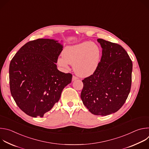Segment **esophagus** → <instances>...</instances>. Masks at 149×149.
<instances>
[{
  "label": "esophagus",
  "instance_id": "obj_1",
  "mask_svg": "<svg viewBox=\"0 0 149 149\" xmlns=\"http://www.w3.org/2000/svg\"><path fill=\"white\" fill-rule=\"evenodd\" d=\"M78 78L77 77H76V76H74V75H73V77H72V81H75V80H76V79H77Z\"/></svg>",
  "mask_w": 149,
  "mask_h": 149
}]
</instances>
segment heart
Returning <instances> with one entry per match:
<instances>
[{
	"label": "heart",
	"mask_w": 149,
	"mask_h": 149,
	"mask_svg": "<svg viewBox=\"0 0 149 149\" xmlns=\"http://www.w3.org/2000/svg\"><path fill=\"white\" fill-rule=\"evenodd\" d=\"M101 51L95 43L84 42L66 47L62 52V57L58 59V64L64 70L73 65L74 72L79 76L87 77L93 74L101 60Z\"/></svg>",
	"instance_id": "b5f03b06"
}]
</instances>
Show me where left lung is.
Wrapping results in <instances>:
<instances>
[{
	"label": "left lung",
	"instance_id": "obj_1",
	"mask_svg": "<svg viewBox=\"0 0 149 149\" xmlns=\"http://www.w3.org/2000/svg\"><path fill=\"white\" fill-rule=\"evenodd\" d=\"M97 40L102 48L101 61L95 72L82 80L81 98L92 114L105 116L117 112L128 97L133 63L119 44Z\"/></svg>",
	"mask_w": 149,
	"mask_h": 149
}]
</instances>
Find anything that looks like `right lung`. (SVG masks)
<instances>
[{
  "instance_id": "obj_1",
  "label": "right lung",
  "mask_w": 149,
  "mask_h": 149,
  "mask_svg": "<svg viewBox=\"0 0 149 149\" xmlns=\"http://www.w3.org/2000/svg\"><path fill=\"white\" fill-rule=\"evenodd\" d=\"M62 51L56 40H31L16 52L9 65L10 90L16 104L27 115L42 117L51 110L72 81L71 73L57 69Z\"/></svg>"
}]
</instances>
